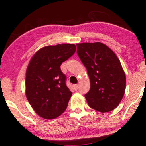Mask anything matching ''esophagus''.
Returning a JSON list of instances; mask_svg holds the SVG:
<instances>
[{
	"mask_svg": "<svg viewBox=\"0 0 146 146\" xmlns=\"http://www.w3.org/2000/svg\"><path fill=\"white\" fill-rule=\"evenodd\" d=\"M78 84H74V89L75 90H77L78 89Z\"/></svg>",
	"mask_w": 146,
	"mask_h": 146,
	"instance_id": "34e87169",
	"label": "esophagus"
}]
</instances>
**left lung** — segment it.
I'll return each mask as SVG.
<instances>
[{
	"label": "left lung",
	"instance_id": "8db88e82",
	"mask_svg": "<svg viewBox=\"0 0 146 146\" xmlns=\"http://www.w3.org/2000/svg\"><path fill=\"white\" fill-rule=\"evenodd\" d=\"M77 53L90 79L85 98L91 108L104 113L114 110L125 94L126 76L114 52L99 42L78 43Z\"/></svg>",
	"mask_w": 146,
	"mask_h": 146
}]
</instances>
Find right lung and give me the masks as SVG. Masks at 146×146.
Segmentation results:
<instances>
[{"label": "right lung", "instance_id": "add662e5", "mask_svg": "<svg viewBox=\"0 0 146 146\" xmlns=\"http://www.w3.org/2000/svg\"><path fill=\"white\" fill-rule=\"evenodd\" d=\"M76 51L74 44L46 46L34 54L26 72V95L36 114L54 119L67 108L72 93L60 66Z\"/></svg>", "mask_w": 146, "mask_h": 146}]
</instances>
